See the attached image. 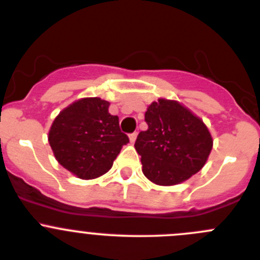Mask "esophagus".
<instances>
[{"label": "esophagus", "instance_id": "1", "mask_svg": "<svg viewBox=\"0 0 260 260\" xmlns=\"http://www.w3.org/2000/svg\"><path fill=\"white\" fill-rule=\"evenodd\" d=\"M137 133H133V134H130L128 135V139H130V142H132V143H134L135 142V139H137Z\"/></svg>", "mask_w": 260, "mask_h": 260}]
</instances>
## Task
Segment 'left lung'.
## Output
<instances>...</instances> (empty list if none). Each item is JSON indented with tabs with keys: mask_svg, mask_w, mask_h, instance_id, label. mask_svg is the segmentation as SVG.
<instances>
[{
	"mask_svg": "<svg viewBox=\"0 0 260 260\" xmlns=\"http://www.w3.org/2000/svg\"><path fill=\"white\" fill-rule=\"evenodd\" d=\"M148 128L141 132L135 150L142 172L152 183L174 186L187 181L207 162L213 139L203 119L177 100L160 98L147 107Z\"/></svg>",
	"mask_w": 260,
	"mask_h": 260,
	"instance_id": "obj_1",
	"label": "left lung"
}]
</instances>
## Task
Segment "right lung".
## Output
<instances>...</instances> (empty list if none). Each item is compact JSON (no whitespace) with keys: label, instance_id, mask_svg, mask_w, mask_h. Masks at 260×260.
<instances>
[{"label":"right lung","instance_id":"right-lung-1","mask_svg":"<svg viewBox=\"0 0 260 260\" xmlns=\"http://www.w3.org/2000/svg\"><path fill=\"white\" fill-rule=\"evenodd\" d=\"M109 105L100 98L75 100L59 112L49 128L48 142L56 160L80 180L107 173L128 143Z\"/></svg>","mask_w":260,"mask_h":260}]
</instances>
